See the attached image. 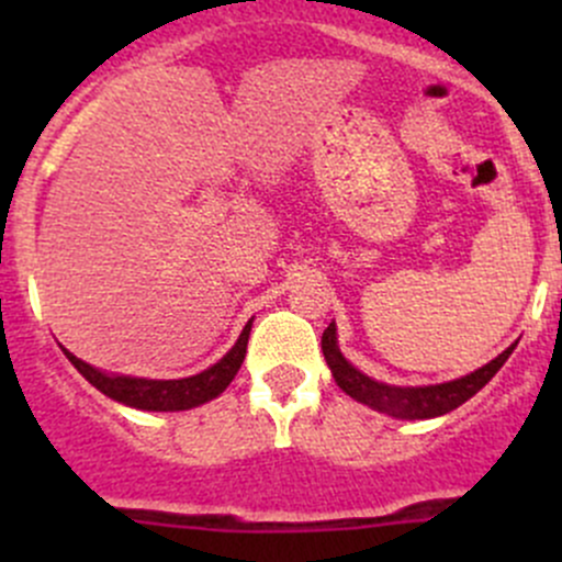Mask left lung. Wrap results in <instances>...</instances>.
<instances>
[{
	"mask_svg": "<svg viewBox=\"0 0 562 562\" xmlns=\"http://www.w3.org/2000/svg\"><path fill=\"white\" fill-rule=\"evenodd\" d=\"M323 356H326V364L331 370L337 386L348 396H353L361 405L372 407L378 413H386V416L405 418V422H422V418H435L451 413L454 407L468 402L470 396L479 394L486 383L495 378V372L501 370L508 361V356L514 353L517 345L503 350L497 359H492L490 364L479 367L470 375L457 378L449 383H435V386H389V383L375 381V378L364 375L361 370H356L348 359L342 356L337 345V326L328 323V328L321 337Z\"/></svg>",
	"mask_w": 562,
	"mask_h": 562,
	"instance_id": "8db88e82",
	"label": "left lung"
}]
</instances>
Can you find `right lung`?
Listing matches in <instances>:
<instances>
[{"label":"right lung","mask_w":562,"mask_h":562,"mask_svg":"<svg viewBox=\"0 0 562 562\" xmlns=\"http://www.w3.org/2000/svg\"><path fill=\"white\" fill-rule=\"evenodd\" d=\"M252 321H247V326L241 328L239 339H236L234 348L212 364L209 370L198 372V375L179 378V381H151V378H133V375H113V372H103L98 367L87 364L78 356H72L70 350H65V356L70 359V364L92 383L94 389L103 391L111 400L122 402L127 407H138V411H190V407L203 405V402L214 400V396L223 394L228 389V383L234 381L236 372H239L241 361L247 353V339Z\"/></svg>","instance_id":"add662e5"}]
</instances>
